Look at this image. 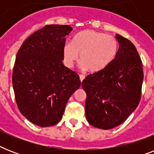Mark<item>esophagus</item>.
Instances as JSON below:
<instances>
[{
    "label": "esophagus",
    "instance_id": "obj_1",
    "mask_svg": "<svg viewBox=\"0 0 154 154\" xmlns=\"http://www.w3.org/2000/svg\"><path fill=\"white\" fill-rule=\"evenodd\" d=\"M79 77H80V81H81V82H83V80H84V79H85V76H84V75H82V74L79 75Z\"/></svg>",
    "mask_w": 154,
    "mask_h": 154
}]
</instances>
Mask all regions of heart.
Returning a JSON list of instances; mask_svg holds the SVG:
<instances>
[{"mask_svg":"<svg viewBox=\"0 0 154 154\" xmlns=\"http://www.w3.org/2000/svg\"><path fill=\"white\" fill-rule=\"evenodd\" d=\"M117 52L118 42L114 37L86 29L75 35L72 44L65 45L63 57L66 66L71 68L81 56L82 69L98 73L114 61Z\"/></svg>","mask_w":154,"mask_h":154,"instance_id":"obj_1","label":"heart"}]
</instances>
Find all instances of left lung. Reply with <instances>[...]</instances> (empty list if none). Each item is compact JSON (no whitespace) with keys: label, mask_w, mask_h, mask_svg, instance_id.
Returning <instances> with one entry per match:
<instances>
[{"label":"left lung","mask_w":154,"mask_h":154,"mask_svg":"<svg viewBox=\"0 0 154 154\" xmlns=\"http://www.w3.org/2000/svg\"><path fill=\"white\" fill-rule=\"evenodd\" d=\"M115 37L119 48L114 61L102 72L88 75L82 82L87 95V121L102 129L118 126L136 109L144 78L136 47L121 35Z\"/></svg>","instance_id":"1"}]
</instances>
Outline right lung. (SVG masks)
I'll list each match as a JSON object with an SVG mask.
<instances>
[{
    "mask_svg": "<svg viewBox=\"0 0 154 154\" xmlns=\"http://www.w3.org/2000/svg\"><path fill=\"white\" fill-rule=\"evenodd\" d=\"M69 25H50L23 42L13 71L17 107L29 122L41 127L57 124L65 105L81 85L77 73L63 65Z\"/></svg>",
    "mask_w": 154,
    "mask_h": 154,
    "instance_id": "obj_1",
    "label": "right lung"
}]
</instances>
